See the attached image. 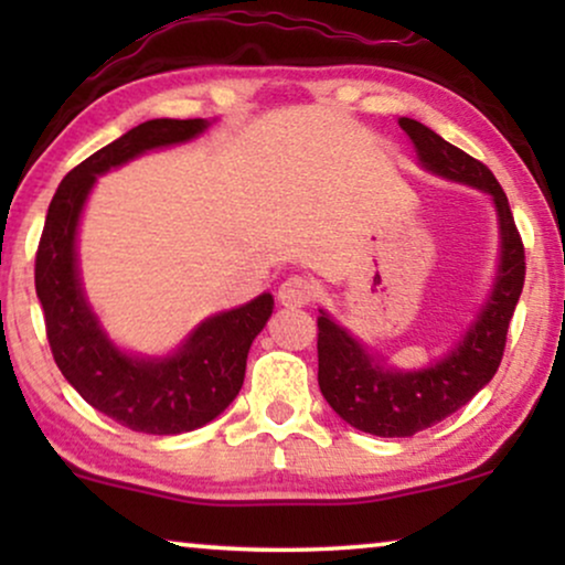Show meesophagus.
I'll use <instances>...</instances> for the list:
<instances>
[{
  "instance_id": "obj_1",
  "label": "esophagus",
  "mask_w": 565,
  "mask_h": 565,
  "mask_svg": "<svg viewBox=\"0 0 565 565\" xmlns=\"http://www.w3.org/2000/svg\"><path fill=\"white\" fill-rule=\"evenodd\" d=\"M277 298H280L282 306H290V308L308 306L316 298V285L311 277L290 275L288 280L280 285V290H277Z\"/></svg>"
}]
</instances>
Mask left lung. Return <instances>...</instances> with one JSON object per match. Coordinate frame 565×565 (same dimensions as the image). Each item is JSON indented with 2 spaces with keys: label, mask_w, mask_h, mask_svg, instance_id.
Listing matches in <instances>:
<instances>
[{
  "label": "left lung",
  "mask_w": 565,
  "mask_h": 565,
  "mask_svg": "<svg viewBox=\"0 0 565 565\" xmlns=\"http://www.w3.org/2000/svg\"><path fill=\"white\" fill-rule=\"evenodd\" d=\"M398 122L414 141L424 167L447 180L491 192L501 223V265L489 303L462 342L445 360L419 373H391L327 313L319 316L316 347L323 398L347 424L377 437H412L447 419L497 375L527 269L512 207L491 169L422 122L412 118Z\"/></svg>",
  "instance_id": "8db88e82"
}]
</instances>
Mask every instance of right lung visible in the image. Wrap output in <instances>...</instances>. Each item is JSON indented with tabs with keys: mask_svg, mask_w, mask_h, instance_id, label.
Returning a JSON list of instances; mask_svg holds the SVG:
<instances>
[{
	"mask_svg": "<svg viewBox=\"0 0 565 565\" xmlns=\"http://www.w3.org/2000/svg\"><path fill=\"white\" fill-rule=\"evenodd\" d=\"M205 126L200 118L146 120L76 164L51 200L35 252V292L58 370L89 406L146 435H180L203 427L238 396L246 354L273 316V296L265 292L207 319L174 358H128L107 342L82 296L76 223L97 174L149 149L195 138Z\"/></svg>",
	"mask_w": 565,
	"mask_h": 565,
	"instance_id": "right-lung-1",
	"label": "right lung"
}]
</instances>
